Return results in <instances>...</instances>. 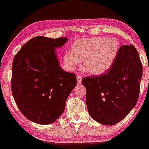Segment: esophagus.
<instances>
[{"instance_id": "1", "label": "esophagus", "mask_w": 149, "mask_h": 149, "mask_svg": "<svg viewBox=\"0 0 149 149\" xmlns=\"http://www.w3.org/2000/svg\"><path fill=\"white\" fill-rule=\"evenodd\" d=\"M77 84H81V82H82V77H81L80 75L78 74L77 76Z\"/></svg>"}]
</instances>
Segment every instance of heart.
Masks as SVG:
<instances>
[{
  "label": "heart",
  "instance_id": "obj_1",
  "mask_svg": "<svg viewBox=\"0 0 149 149\" xmlns=\"http://www.w3.org/2000/svg\"><path fill=\"white\" fill-rule=\"evenodd\" d=\"M119 51V43L115 38L93 37L79 40L73 44L72 52H66L63 60L69 70H74L82 60L81 68L91 75H99L113 66Z\"/></svg>",
  "mask_w": 149,
  "mask_h": 149
}]
</instances>
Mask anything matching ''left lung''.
Returning <instances> with one entry per match:
<instances>
[{
	"label": "left lung",
	"instance_id": "left-lung-1",
	"mask_svg": "<svg viewBox=\"0 0 149 149\" xmlns=\"http://www.w3.org/2000/svg\"><path fill=\"white\" fill-rule=\"evenodd\" d=\"M142 77V66L135 47L122 45L109 70L83 79L91 118L106 125L123 120L137 103Z\"/></svg>",
	"mask_w": 149,
	"mask_h": 149
}]
</instances>
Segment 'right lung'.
<instances>
[{
	"label": "right lung",
	"mask_w": 149,
	"mask_h": 149,
	"mask_svg": "<svg viewBox=\"0 0 149 149\" xmlns=\"http://www.w3.org/2000/svg\"><path fill=\"white\" fill-rule=\"evenodd\" d=\"M68 38L38 36L26 42L12 65L11 89L21 113L41 125L54 123L62 115L71 91L77 85L74 74L63 70L56 49Z\"/></svg>",
	"instance_id": "obj_1"
}]
</instances>
